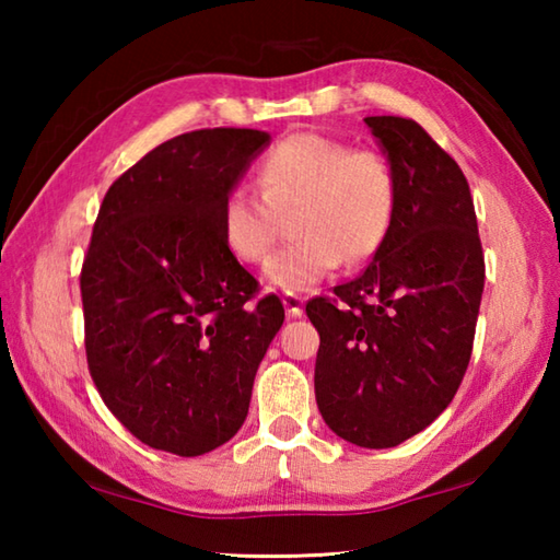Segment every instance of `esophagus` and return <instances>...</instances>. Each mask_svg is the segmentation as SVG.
<instances>
[{
    "label": "esophagus",
    "instance_id": "34e87169",
    "mask_svg": "<svg viewBox=\"0 0 560 560\" xmlns=\"http://www.w3.org/2000/svg\"><path fill=\"white\" fill-rule=\"evenodd\" d=\"M281 299H283V308H287V314L291 318H296V316L303 314V296H299V293L287 291Z\"/></svg>",
    "mask_w": 560,
    "mask_h": 560
}]
</instances>
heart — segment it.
I'll list each match as a JSON object with an SVG mask.
<instances>
[{
  "instance_id": "1",
  "label": "heart",
  "mask_w": 560,
  "mask_h": 560,
  "mask_svg": "<svg viewBox=\"0 0 560 560\" xmlns=\"http://www.w3.org/2000/svg\"><path fill=\"white\" fill-rule=\"evenodd\" d=\"M259 189L232 185L220 205V232L236 259L259 264L287 230L299 236L267 264L271 283L303 291L348 267L371 261L393 232L400 183L381 150L299 132L261 158Z\"/></svg>"
}]
</instances>
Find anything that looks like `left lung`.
<instances>
[{
  "mask_svg": "<svg viewBox=\"0 0 560 560\" xmlns=\"http://www.w3.org/2000/svg\"><path fill=\"white\" fill-rule=\"evenodd\" d=\"M390 160L400 205L358 279L316 296V402L338 438L385 450L447 410L467 373L485 252L467 177L420 122L368 116Z\"/></svg>",
  "mask_w": 560,
  "mask_h": 560,
  "instance_id": "1",
  "label": "left lung"
}]
</instances>
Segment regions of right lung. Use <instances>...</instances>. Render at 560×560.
Wrapping results in <instances>:
<instances>
[{
	"label": "right lung",
	"instance_id": "obj_1",
	"mask_svg": "<svg viewBox=\"0 0 560 560\" xmlns=\"http://www.w3.org/2000/svg\"><path fill=\"white\" fill-rule=\"evenodd\" d=\"M269 132L202 128L108 187L81 267L89 373L132 438L179 457L230 442L249 412L279 296L226 249L220 205Z\"/></svg>",
	"mask_w": 560,
	"mask_h": 560
}]
</instances>
